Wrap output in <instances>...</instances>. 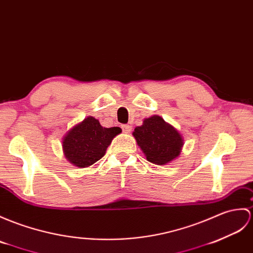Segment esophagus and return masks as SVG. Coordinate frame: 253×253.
Wrapping results in <instances>:
<instances>
[{"label": "esophagus", "mask_w": 253, "mask_h": 253, "mask_svg": "<svg viewBox=\"0 0 253 253\" xmlns=\"http://www.w3.org/2000/svg\"><path fill=\"white\" fill-rule=\"evenodd\" d=\"M122 129H123V131H124L125 133H129V132H130V130H131V126L130 125H123Z\"/></svg>", "instance_id": "esophagus-1"}]
</instances>
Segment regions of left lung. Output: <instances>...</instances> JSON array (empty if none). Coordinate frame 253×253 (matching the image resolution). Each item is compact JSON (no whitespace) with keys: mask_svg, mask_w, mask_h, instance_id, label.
<instances>
[{"mask_svg":"<svg viewBox=\"0 0 253 253\" xmlns=\"http://www.w3.org/2000/svg\"><path fill=\"white\" fill-rule=\"evenodd\" d=\"M132 134L146 160L156 165L173 161L183 146V139L177 129L158 115L145 119L143 125L134 128Z\"/></svg>","mask_w":253,"mask_h":253,"instance_id":"left-lung-1","label":"left lung"}]
</instances>
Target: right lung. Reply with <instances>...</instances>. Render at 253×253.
<instances>
[{"mask_svg":"<svg viewBox=\"0 0 253 253\" xmlns=\"http://www.w3.org/2000/svg\"><path fill=\"white\" fill-rule=\"evenodd\" d=\"M121 131L120 127L104 128L95 117L88 116L63 137L64 156L74 166L89 167L103 157L113 138Z\"/></svg>","mask_w":253,"mask_h":253,"instance_id":"1","label":"right lung"}]
</instances>
